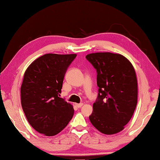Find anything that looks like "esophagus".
Returning a JSON list of instances; mask_svg holds the SVG:
<instances>
[{"mask_svg": "<svg viewBox=\"0 0 160 160\" xmlns=\"http://www.w3.org/2000/svg\"><path fill=\"white\" fill-rule=\"evenodd\" d=\"M83 103H78V104H77V103H76L75 104V105H76V107L77 108H82V106H83Z\"/></svg>", "mask_w": 160, "mask_h": 160, "instance_id": "obj_1", "label": "esophagus"}]
</instances>
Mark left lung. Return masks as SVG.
Listing matches in <instances>:
<instances>
[{"instance_id":"8db88e82","label":"left lung","mask_w":160,"mask_h":160,"mask_svg":"<svg viewBox=\"0 0 160 160\" xmlns=\"http://www.w3.org/2000/svg\"><path fill=\"white\" fill-rule=\"evenodd\" d=\"M97 70L98 97L89 119L102 133L122 131L132 117L138 100V82L134 67L119 53H90L86 56Z\"/></svg>"}]
</instances>
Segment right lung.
I'll return each instance as SVG.
<instances>
[{"mask_svg": "<svg viewBox=\"0 0 160 160\" xmlns=\"http://www.w3.org/2000/svg\"><path fill=\"white\" fill-rule=\"evenodd\" d=\"M76 57L48 53L36 59L24 72L22 107L29 124L44 136L57 135L74 115L72 105L59 96L64 74Z\"/></svg>", "mask_w": 160, "mask_h": 160, "instance_id": "right-lung-1", "label": "right lung"}]
</instances>
